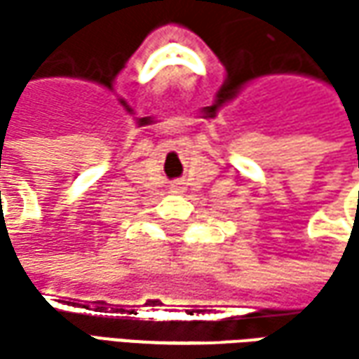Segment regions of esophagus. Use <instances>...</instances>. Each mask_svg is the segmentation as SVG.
<instances>
[{
	"instance_id": "1",
	"label": "esophagus",
	"mask_w": 359,
	"mask_h": 359,
	"mask_svg": "<svg viewBox=\"0 0 359 359\" xmlns=\"http://www.w3.org/2000/svg\"><path fill=\"white\" fill-rule=\"evenodd\" d=\"M170 191H172V194H184V191H186L184 182H173L172 186H170Z\"/></svg>"
}]
</instances>
